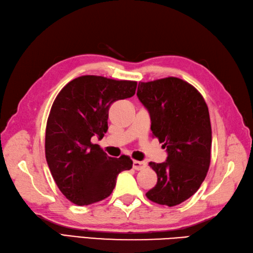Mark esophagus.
Wrapping results in <instances>:
<instances>
[{"label": "esophagus", "instance_id": "1", "mask_svg": "<svg viewBox=\"0 0 253 253\" xmlns=\"http://www.w3.org/2000/svg\"><path fill=\"white\" fill-rule=\"evenodd\" d=\"M146 167V163L145 162H140V161H133L132 164V168L134 170H141Z\"/></svg>", "mask_w": 253, "mask_h": 253}]
</instances>
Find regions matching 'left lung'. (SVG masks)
Wrapping results in <instances>:
<instances>
[{"label":"left lung","instance_id":"obj_1","mask_svg":"<svg viewBox=\"0 0 253 253\" xmlns=\"http://www.w3.org/2000/svg\"><path fill=\"white\" fill-rule=\"evenodd\" d=\"M137 96L151 117L152 136L167 151L166 162L150 163L157 183L150 201L172 207L194 195L210 165L211 125L205 99L178 78L140 82Z\"/></svg>","mask_w":253,"mask_h":253}]
</instances>
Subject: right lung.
Instances as JSON below:
<instances>
[{
	"mask_svg": "<svg viewBox=\"0 0 253 253\" xmlns=\"http://www.w3.org/2000/svg\"><path fill=\"white\" fill-rule=\"evenodd\" d=\"M137 82L83 75L64 86L51 105L45 155L57 186L79 206L107 198L120 172L132 167L130 157L107 155L91 138L108 131L111 104L134 95Z\"/></svg>",
	"mask_w": 253,
	"mask_h": 253,
	"instance_id": "right-lung-1",
	"label": "right lung"
}]
</instances>
